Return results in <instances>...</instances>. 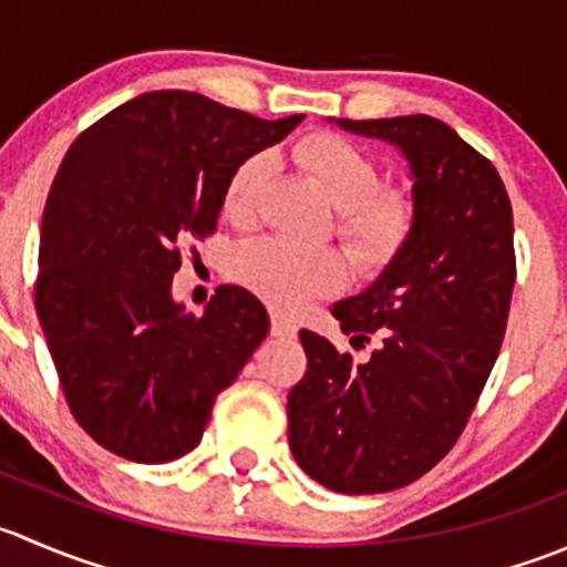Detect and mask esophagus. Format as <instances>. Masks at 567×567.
<instances>
[{
	"label": "esophagus",
	"mask_w": 567,
	"mask_h": 567,
	"mask_svg": "<svg viewBox=\"0 0 567 567\" xmlns=\"http://www.w3.org/2000/svg\"><path fill=\"white\" fill-rule=\"evenodd\" d=\"M271 334L274 338H296V323L290 318L274 312L271 316Z\"/></svg>",
	"instance_id": "esophagus-1"
}]
</instances>
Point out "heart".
I'll list each match as a JSON object with an SVG mask.
<instances>
[{
  "instance_id": "1",
  "label": "heart",
  "mask_w": 567,
  "mask_h": 567,
  "mask_svg": "<svg viewBox=\"0 0 567 567\" xmlns=\"http://www.w3.org/2000/svg\"><path fill=\"white\" fill-rule=\"evenodd\" d=\"M293 161L327 202L338 207V235L349 255L368 274H377L406 244L415 224V207L404 190L379 188V166L351 141L329 132L301 137ZM277 174L271 150L246 157L224 190V213L235 224H251ZM238 282L282 310H299L316 296L343 285V255L327 246H296L282 238H257L233 257Z\"/></svg>"
}]
</instances>
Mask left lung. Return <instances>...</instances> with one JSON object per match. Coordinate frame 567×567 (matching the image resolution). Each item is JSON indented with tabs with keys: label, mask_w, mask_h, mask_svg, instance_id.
<instances>
[{
	"label": "left lung",
	"mask_w": 567,
	"mask_h": 567,
	"mask_svg": "<svg viewBox=\"0 0 567 567\" xmlns=\"http://www.w3.org/2000/svg\"><path fill=\"white\" fill-rule=\"evenodd\" d=\"M406 161L415 224L399 255L332 316L368 362L301 329L307 373L288 441L310 480L346 496L404 487L441 463L493 371L515 285L513 207L491 161L432 115L349 121Z\"/></svg>",
	"instance_id": "8db88e82"
}]
</instances>
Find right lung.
<instances>
[{
    "mask_svg": "<svg viewBox=\"0 0 567 567\" xmlns=\"http://www.w3.org/2000/svg\"><path fill=\"white\" fill-rule=\"evenodd\" d=\"M305 115L266 121L190 91H150L76 137L41 224L35 310L82 430L132 463L199 446L216 395L268 334L246 288L202 316L174 299L179 244L216 229L235 168Z\"/></svg>",
    "mask_w": 567,
    "mask_h": 567,
    "instance_id": "right-lung-1",
    "label": "right lung"
}]
</instances>
